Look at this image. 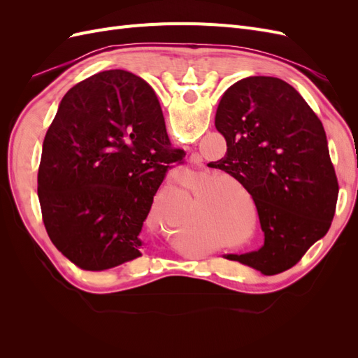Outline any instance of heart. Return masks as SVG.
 I'll list each match as a JSON object with an SVG mask.
<instances>
[{
    "mask_svg": "<svg viewBox=\"0 0 358 358\" xmlns=\"http://www.w3.org/2000/svg\"><path fill=\"white\" fill-rule=\"evenodd\" d=\"M212 182H227V183H231V185L234 187H239L245 196L248 197V189L242 185L241 182H237L231 178H227V176H222V178H218V179H213L210 180ZM212 203L215 206V212L218 213L220 216H222V218L231 221V224H237V221L242 220V216L245 215V208L241 204V203H236L233 199H227V194L224 192H216L212 196ZM236 227V225H234Z\"/></svg>",
    "mask_w": 358,
    "mask_h": 358,
    "instance_id": "b5f03b06",
    "label": "heart"
}]
</instances>
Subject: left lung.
I'll return each mask as SVG.
<instances>
[{"mask_svg":"<svg viewBox=\"0 0 358 358\" xmlns=\"http://www.w3.org/2000/svg\"><path fill=\"white\" fill-rule=\"evenodd\" d=\"M215 127L227 154L210 167L229 173L252 196L264 245L225 258L264 275L297 264L329 231L338 178L318 116L287 82L251 76L222 95Z\"/></svg>","mask_w":358,"mask_h":358,"instance_id":"obj_1","label":"left lung"}]
</instances>
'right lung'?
<instances>
[{"instance_id":"right-lung-1","label":"right lung","mask_w":358,"mask_h":358,"mask_svg":"<svg viewBox=\"0 0 358 358\" xmlns=\"http://www.w3.org/2000/svg\"><path fill=\"white\" fill-rule=\"evenodd\" d=\"M150 85L124 70L94 74L64 95L43 142L38 200L52 243L83 270L142 257L143 222L171 162Z\"/></svg>"}]
</instances>
